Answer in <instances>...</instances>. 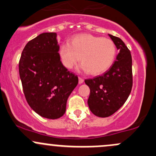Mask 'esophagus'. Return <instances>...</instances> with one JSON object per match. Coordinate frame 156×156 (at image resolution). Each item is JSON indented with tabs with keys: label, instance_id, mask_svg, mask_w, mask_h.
<instances>
[{
	"label": "esophagus",
	"instance_id": "34e87169",
	"mask_svg": "<svg viewBox=\"0 0 156 156\" xmlns=\"http://www.w3.org/2000/svg\"><path fill=\"white\" fill-rule=\"evenodd\" d=\"M83 82V79L82 78H81V77H79V78H78V83L81 84V83H82Z\"/></svg>",
	"mask_w": 156,
	"mask_h": 156
}]
</instances>
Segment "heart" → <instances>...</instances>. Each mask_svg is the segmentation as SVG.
<instances>
[{
	"label": "heart",
	"instance_id": "heart-1",
	"mask_svg": "<svg viewBox=\"0 0 156 156\" xmlns=\"http://www.w3.org/2000/svg\"><path fill=\"white\" fill-rule=\"evenodd\" d=\"M60 55L67 69L75 66L81 57L83 71L99 75L107 71L114 63L117 48L111 39L84 34L75 37L70 44H63Z\"/></svg>",
	"mask_w": 156,
	"mask_h": 156
}]
</instances>
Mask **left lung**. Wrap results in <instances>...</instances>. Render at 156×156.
<instances>
[{"instance_id": "left-lung-1", "label": "left lung", "mask_w": 156, "mask_h": 156, "mask_svg": "<svg viewBox=\"0 0 156 156\" xmlns=\"http://www.w3.org/2000/svg\"><path fill=\"white\" fill-rule=\"evenodd\" d=\"M117 50L115 62L104 74L85 80L90 93L87 104L94 115L108 117L118 111L132 87V60L130 51L121 39L108 34Z\"/></svg>"}]
</instances>
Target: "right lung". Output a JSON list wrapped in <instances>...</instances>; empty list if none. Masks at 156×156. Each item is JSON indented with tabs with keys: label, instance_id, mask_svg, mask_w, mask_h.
Listing matches in <instances>:
<instances>
[{
	"label": "right lung",
	"instance_id": "obj_1",
	"mask_svg": "<svg viewBox=\"0 0 156 156\" xmlns=\"http://www.w3.org/2000/svg\"><path fill=\"white\" fill-rule=\"evenodd\" d=\"M56 33H42L29 41L19 60L24 96L37 114L47 119L61 117L66 101L78 85L77 75L60 61Z\"/></svg>",
	"mask_w": 156,
	"mask_h": 156
}]
</instances>
